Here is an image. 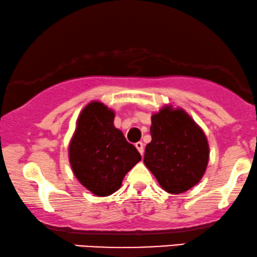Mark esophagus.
<instances>
[{
  "label": "esophagus",
  "instance_id": "34e87169",
  "mask_svg": "<svg viewBox=\"0 0 257 257\" xmlns=\"http://www.w3.org/2000/svg\"><path fill=\"white\" fill-rule=\"evenodd\" d=\"M135 147L138 148V151H139V152H140L141 156H144V152H145L144 144H142V142H137V144H135Z\"/></svg>",
  "mask_w": 257,
  "mask_h": 257
}]
</instances>
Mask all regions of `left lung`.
I'll use <instances>...</instances> for the list:
<instances>
[{
	"label": "left lung",
	"instance_id": "1",
	"mask_svg": "<svg viewBox=\"0 0 257 257\" xmlns=\"http://www.w3.org/2000/svg\"><path fill=\"white\" fill-rule=\"evenodd\" d=\"M152 141L145 150L144 163L169 194H182L201 181L209 159L205 132L184 109L171 104L154 112Z\"/></svg>",
	"mask_w": 257,
	"mask_h": 257
}]
</instances>
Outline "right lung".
Wrapping results in <instances>:
<instances>
[{
    "mask_svg": "<svg viewBox=\"0 0 257 257\" xmlns=\"http://www.w3.org/2000/svg\"><path fill=\"white\" fill-rule=\"evenodd\" d=\"M115 111L98 100L81 110L68 146L73 174L95 196L116 193L141 160L138 150L113 124Z\"/></svg>",
    "mask_w": 257,
    "mask_h": 257,
    "instance_id": "right-lung-1",
    "label": "right lung"
}]
</instances>
